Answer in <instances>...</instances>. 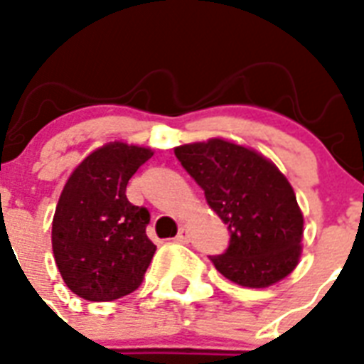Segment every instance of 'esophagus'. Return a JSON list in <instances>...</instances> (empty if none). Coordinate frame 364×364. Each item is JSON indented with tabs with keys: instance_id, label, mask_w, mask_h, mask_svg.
<instances>
[{
	"instance_id": "esophagus-1",
	"label": "esophagus",
	"mask_w": 364,
	"mask_h": 364,
	"mask_svg": "<svg viewBox=\"0 0 364 364\" xmlns=\"http://www.w3.org/2000/svg\"><path fill=\"white\" fill-rule=\"evenodd\" d=\"M176 243H183V245L188 243V232H187V228H185V226H181V228H179V232H177Z\"/></svg>"
}]
</instances>
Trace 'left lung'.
<instances>
[{"instance_id": "1", "label": "left lung", "mask_w": 364, "mask_h": 364, "mask_svg": "<svg viewBox=\"0 0 364 364\" xmlns=\"http://www.w3.org/2000/svg\"><path fill=\"white\" fill-rule=\"evenodd\" d=\"M176 156L228 226V249L211 256L218 273L249 288L288 277L301 256L303 215L279 168L220 138L176 147Z\"/></svg>"}]
</instances>
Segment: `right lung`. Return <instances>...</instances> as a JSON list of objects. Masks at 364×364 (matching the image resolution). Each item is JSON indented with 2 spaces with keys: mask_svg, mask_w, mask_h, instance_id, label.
Returning a JSON list of instances; mask_svg holds the SVG:
<instances>
[{
  "mask_svg": "<svg viewBox=\"0 0 364 364\" xmlns=\"http://www.w3.org/2000/svg\"><path fill=\"white\" fill-rule=\"evenodd\" d=\"M153 156L112 141L85 156L65 185L52 223V249L65 284L87 301H114L144 280L156 247L149 211L127 200V183Z\"/></svg>",
  "mask_w": 364,
  "mask_h": 364,
  "instance_id": "add662e5",
  "label": "right lung"
}]
</instances>
